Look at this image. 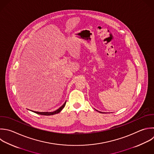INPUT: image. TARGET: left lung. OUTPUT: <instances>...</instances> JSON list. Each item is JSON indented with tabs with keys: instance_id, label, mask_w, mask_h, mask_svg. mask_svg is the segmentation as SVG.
<instances>
[{
	"instance_id": "left-lung-1",
	"label": "left lung",
	"mask_w": 154,
	"mask_h": 154,
	"mask_svg": "<svg viewBox=\"0 0 154 154\" xmlns=\"http://www.w3.org/2000/svg\"><path fill=\"white\" fill-rule=\"evenodd\" d=\"M96 111H98L97 110H96ZM98 112H102H102H100V111H98Z\"/></svg>"
}]
</instances>
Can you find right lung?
I'll use <instances>...</instances> for the list:
<instances>
[{"instance_id": "obj_1", "label": "right lung", "mask_w": 154, "mask_h": 154, "mask_svg": "<svg viewBox=\"0 0 154 154\" xmlns=\"http://www.w3.org/2000/svg\"><path fill=\"white\" fill-rule=\"evenodd\" d=\"M66 101L64 102V103L58 109H57L56 111H53V112H38V111H34L35 113H37L38 114H40V115H44V116H51V115H54V114H58L59 113L63 108L66 105Z\"/></svg>"}]
</instances>
